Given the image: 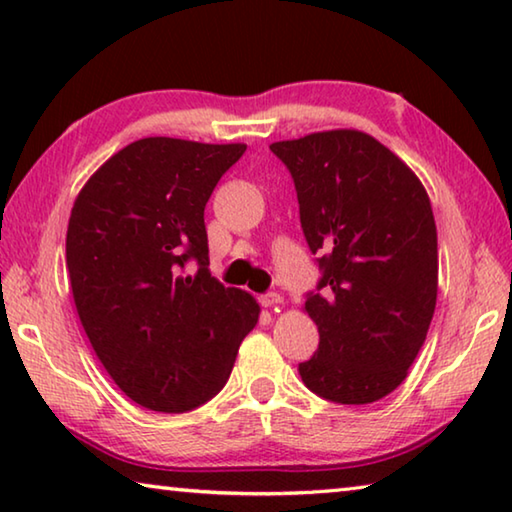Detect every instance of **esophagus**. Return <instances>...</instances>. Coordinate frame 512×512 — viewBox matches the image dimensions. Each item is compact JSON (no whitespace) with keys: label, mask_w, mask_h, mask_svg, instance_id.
Here are the masks:
<instances>
[{"label":"esophagus","mask_w":512,"mask_h":512,"mask_svg":"<svg viewBox=\"0 0 512 512\" xmlns=\"http://www.w3.org/2000/svg\"><path fill=\"white\" fill-rule=\"evenodd\" d=\"M259 302H262V307H266V309H277L284 300L280 293H264V296L259 298Z\"/></svg>","instance_id":"obj_1"}]
</instances>
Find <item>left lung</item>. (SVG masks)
<instances>
[{
	"label": "left lung",
	"mask_w": 512,
	"mask_h": 512,
	"mask_svg": "<svg viewBox=\"0 0 512 512\" xmlns=\"http://www.w3.org/2000/svg\"><path fill=\"white\" fill-rule=\"evenodd\" d=\"M291 171L300 223L323 271L305 311L318 350L300 363L309 391L370 404L409 375L438 298V235L420 178L352 128L273 142Z\"/></svg>",
	"instance_id": "left-lung-1"
}]
</instances>
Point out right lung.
Here are the masks:
<instances>
[{
    "label": "right lung",
    "mask_w": 512,
    "mask_h": 512,
    "mask_svg": "<svg viewBox=\"0 0 512 512\" xmlns=\"http://www.w3.org/2000/svg\"><path fill=\"white\" fill-rule=\"evenodd\" d=\"M244 151L144 137L103 162L74 201L65 257L76 311L112 381L144 409L183 413L212 400L257 325V300L207 268L203 219Z\"/></svg>",
    "instance_id": "obj_1"
}]
</instances>
